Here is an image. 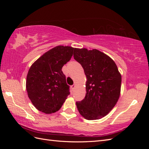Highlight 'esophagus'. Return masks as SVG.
Segmentation results:
<instances>
[{"mask_svg": "<svg viewBox=\"0 0 149 149\" xmlns=\"http://www.w3.org/2000/svg\"><path fill=\"white\" fill-rule=\"evenodd\" d=\"M71 89H72V91H73V90L74 89V88H75V84H73V85H72L71 86Z\"/></svg>", "mask_w": 149, "mask_h": 149, "instance_id": "34e87169", "label": "esophagus"}]
</instances>
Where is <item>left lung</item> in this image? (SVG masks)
<instances>
[{
    "instance_id": "obj_1",
    "label": "left lung",
    "mask_w": 149,
    "mask_h": 149,
    "mask_svg": "<svg viewBox=\"0 0 149 149\" xmlns=\"http://www.w3.org/2000/svg\"><path fill=\"white\" fill-rule=\"evenodd\" d=\"M73 56L87 78L85 97L76 102L78 110L86 119H101L112 109L120 96L122 79L118 67L96 49L74 48Z\"/></svg>"
}]
</instances>
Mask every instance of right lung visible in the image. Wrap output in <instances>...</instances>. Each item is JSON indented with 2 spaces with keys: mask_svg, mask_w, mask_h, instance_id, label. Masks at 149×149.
Listing matches in <instances>:
<instances>
[{
  "mask_svg": "<svg viewBox=\"0 0 149 149\" xmlns=\"http://www.w3.org/2000/svg\"><path fill=\"white\" fill-rule=\"evenodd\" d=\"M74 48L57 46L44 53L31 66L26 76L29 97L45 114L59 110L70 94L62 67L73 56Z\"/></svg>",
  "mask_w": 149,
  "mask_h": 149,
  "instance_id": "1",
  "label": "right lung"
}]
</instances>
